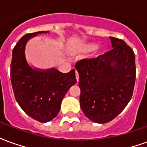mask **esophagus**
Returning <instances> with one entry per match:
<instances>
[{"mask_svg": "<svg viewBox=\"0 0 147 147\" xmlns=\"http://www.w3.org/2000/svg\"><path fill=\"white\" fill-rule=\"evenodd\" d=\"M76 78L77 82H78V81H79V74H78V71H76Z\"/></svg>", "mask_w": 147, "mask_h": 147, "instance_id": "esophagus-1", "label": "esophagus"}]
</instances>
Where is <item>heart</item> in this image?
I'll list each match as a JSON object with an SVG mask.
<instances>
[{"mask_svg":"<svg viewBox=\"0 0 147 147\" xmlns=\"http://www.w3.org/2000/svg\"><path fill=\"white\" fill-rule=\"evenodd\" d=\"M94 48V45H86V49H87V50H90V49H92Z\"/></svg>","mask_w":147,"mask_h":147,"instance_id":"1","label":"heart"}]
</instances>
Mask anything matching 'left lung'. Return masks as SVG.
Listing matches in <instances>:
<instances>
[{
  "label": "left lung",
  "instance_id": "left-lung-1",
  "mask_svg": "<svg viewBox=\"0 0 147 147\" xmlns=\"http://www.w3.org/2000/svg\"><path fill=\"white\" fill-rule=\"evenodd\" d=\"M109 38L111 50L75 65L80 76V107L87 118L98 123L109 122L123 110L136 82L132 49L121 39Z\"/></svg>",
  "mask_w": 147,
  "mask_h": 147
}]
</instances>
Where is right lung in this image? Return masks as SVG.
I'll return each mask as SVG.
<instances>
[{"label": "right lung", "mask_w": 147, "mask_h": 147, "mask_svg": "<svg viewBox=\"0 0 147 147\" xmlns=\"http://www.w3.org/2000/svg\"><path fill=\"white\" fill-rule=\"evenodd\" d=\"M38 31L21 38L12 50L11 82L15 98L22 109L34 120L45 123L57 116L64 98L71 86L76 83L75 70L62 73L56 68L34 69L27 64L25 46Z\"/></svg>", "instance_id": "add662e5"}]
</instances>
